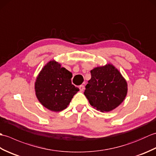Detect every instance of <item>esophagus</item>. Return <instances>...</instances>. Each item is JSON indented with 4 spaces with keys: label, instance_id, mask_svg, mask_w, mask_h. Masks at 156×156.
<instances>
[{
    "label": "esophagus",
    "instance_id": "1",
    "mask_svg": "<svg viewBox=\"0 0 156 156\" xmlns=\"http://www.w3.org/2000/svg\"><path fill=\"white\" fill-rule=\"evenodd\" d=\"M79 89H80V92H82L84 90V85H80V87H79Z\"/></svg>",
    "mask_w": 156,
    "mask_h": 156
}]
</instances>
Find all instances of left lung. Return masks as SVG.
<instances>
[{"label": "left lung", "instance_id": "8db88e82", "mask_svg": "<svg viewBox=\"0 0 156 156\" xmlns=\"http://www.w3.org/2000/svg\"><path fill=\"white\" fill-rule=\"evenodd\" d=\"M91 78L84 94L91 106L101 112H109L125 100L127 83L118 69L111 64L92 69Z\"/></svg>", "mask_w": 156, "mask_h": 156}]
</instances>
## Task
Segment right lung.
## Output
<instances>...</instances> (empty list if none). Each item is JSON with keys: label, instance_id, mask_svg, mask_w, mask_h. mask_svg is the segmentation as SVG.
I'll return each mask as SVG.
<instances>
[{"label": "right lung", "instance_id": "1", "mask_svg": "<svg viewBox=\"0 0 156 156\" xmlns=\"http://www.w3.org/2000/svg\"><path fill=\"white\" fill-rule=\"evenodd\" d=\"M72 74L55 60L49 61L35 82V94L41 104L54 112L67 108L79 88L72 84Z\"/></svg>", "mask_w": 156, "mask_h": 156}]
</instances>
